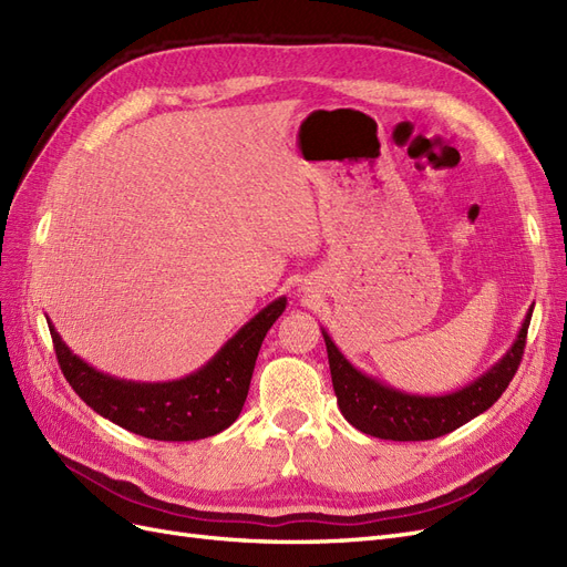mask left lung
Segmentation results:
<instances>
[{"mask_svg":"<svg viewBox=\"0 0 567 567\" xmlns=\"http://www.w3.org/2000/svg\"><path fill=\"white\" fill-rule=\"evenodd\" d=\"M532 310L535 305H529L516 340L511 342L499 362H494L468 385L447 394H414L373 379V375L359 371L338 350L329 331L321 329L340 414L357 431L394 442L433 440L456 431L463 423L487 411L513 381L523 359Z\"/></svg>","mask_w":567,"mask_h":567,"instance_id":"8db88e82","label":"left lung"}]
</instances>
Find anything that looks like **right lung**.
I'll return each mask as SVG.
<instances>
[{
  "mask_svg": "<svg viewBox=\"0 0 567 567\" xmlns=\"http://www.w3.org/2000/svg\"><path fill=\"white\" fill-rule=\"evenodd\" d=\"M286 302V296L269 302L200 369L163 383L127 381L94 369L65 346L54 323H47L65 381L96 414L142 437L188 442L221 433L241 414L257 352Z\"/></svg>",
  "mask_w": 567,
  "mask_h": 567,
  "instance_id": "1",
  "label": "right lung"
}]
</instances>
